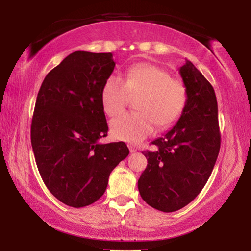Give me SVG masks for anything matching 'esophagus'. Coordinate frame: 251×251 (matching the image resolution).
<instances>
[{"instance_id": "34e87169", "label": "esophagus", "mask_w": 251, "mask_h": 251, "mask_svg": "<svg viewBox=\"0 0 251 251\" xmlns=\"http://www.w3.org/2000/svg\"><path fill=\"white\" fill-rule=\"evenodd\" d=\"M128 147H129V151H130V153H135V152H137V149L133 145H128Z\"/></svg>"}]
</instances>
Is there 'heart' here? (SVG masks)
<instances>
[{"mask_svg":"<svg viewBox=\"0 0 251 251\" xmlns=\"http://www.w3.org/2000/svg\"><path fill=\"white\" fill-rule=\"evenodd\" d=\"M129 96L136 99L139 112L125 113L111 121L115 139L138 144L157 129L173 126L183 114L187 102L184 83L163 68L149 63L136 64L126 72L125 80L115 74L106 78L100 91V101L106 114L114 116L128 104Z\"/></svg>","mask_w":251,"mask_h":251,"instance_id":"b5f03b06","label":"heart"}]
</instances>
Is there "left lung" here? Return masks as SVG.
I'll use <instances>...</instances> for the list:
<instances>
[{"label":"left lung","mask_w":251,"mask_h":251,"mask_svg":"<svg viewBox=\"0 0 251 251\" xmlns=\"http://www.w3.org/2000/svg\"><path fill=\"white\" fill-rule=\"evenodd\" d=\"M187 102L176 125L143 152L147 167L138 179L140 197L163 212L184 208L202 191L221 149L215 90L200 71L185 59L179 68Z\"/></svg>","instance_id":"obj_1"}]
</instances>
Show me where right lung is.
Wrapping results in <instances>:
<instances>
[{"label": "right lung", "instance_id": "add662e5", "mask_svg": "<svg viewBox=\"0 0 251 251\" xmlns=\"http://www.w3.org/2000/svg\"><path fill=\"white\" fill-rule=\"evenodd\" d=\"M114 67L111 52L75 51L48 73L37 94L30 126L36 166L48 190L70 207L97 201L129 154L123 142L98 143L108 131L100 91Z\"/></svg>", "mask_w": 251, "mask_h": 251}]
</instances>
